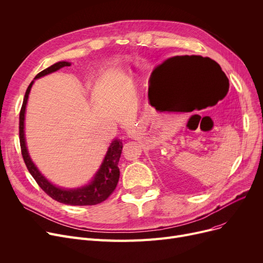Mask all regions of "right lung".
I'll list each match as a JSON object with an SVG mask.
<instances>
[{
  "label": "right lung",
  "instance_id": "1",
  "mask_svg": "<svg viewBox=\"0 0 263 263\" xmlns=\"http://www.w3.org/2000/svg\"><path fill=\"white\" fill-rule=\"evenodd\" d=\"M70 66V63L68 62H59L50 66L49 68L45 69L41 72H39L35 79L40 77H44L51 72L59 70V69ZM34 82H31V84L27 87L23 103L20 109L19 115V139H20V147H21V154L26 165L27 170L30 174L35 179L37 184L43 189V191L59 202L70 204V205H93L98 204L109 197L110 194H113L115 191L118 180H119V168H118V162L120 159L121 150H122V142L115 140L110 146L108 147L107 154L103 160L100 170L96 174L93 180L86 186H83L81 189L76 190H65L60 189L58 186L50 183L47 179L39 173L37 167L32 162L29 153L25 146V139H24V114H25V106L29 98V93L31 87Z\"/></svg>",
  "mask_w": 263,
  "mask_h": 263
}]
</instances>
